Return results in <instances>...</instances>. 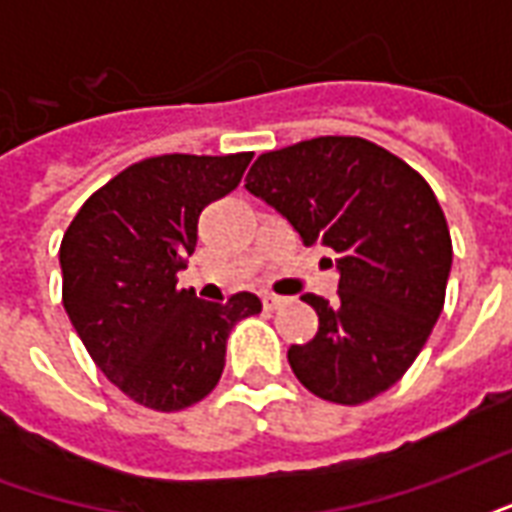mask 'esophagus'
Segmentation results:
<instances>
[{
	"label": "esophagus",
	"instance_id": "esophagus-1",
	"mask_svg": "<svg viewBox=\"0 0 512 512\" xmlns=\"http://www.w3.org/2000/svg\"><path fill=\"white\" fill-rule=\"evenodd\" d=\"M282 304H285L282 296H274V293H266V296H263V307H266V310H279Z\"/></svg>",
	"mask_w": 512,
	"mask_h": 512
}]
</instances>
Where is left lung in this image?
I'll return each mask as SVG.
<instances>
[{
	"mask_svg": "<svg viewBox=\"0 0 512 512\" xmlns=\"http://www.w3.org/2000/svg\"><path fill=\"white\" fill-rule=\"evenodd\" d=\"M246 191L304 246L337 252V299L304 293L318 334L288 362L312 395L359 406L397 384L444 307L452 241L417 169L359 136H318L257 158Z\"/></svg>",
	"mask_w": 512,
	"mask_h": 512,
	"instance_id": "1",
	"label": "left lung"
}]
</instances>
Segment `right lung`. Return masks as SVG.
<instances>
[{"mask_svg": "<svg viewBox=\"0 0 512 512\" xmlns=\"http://www.w3.org/2000/svg\"><path fill=\"white\" fill-rule=\"evenodd\" d=\"M252 153L145 158L95 191L62 235V304L84 348L139 406L180 411L219 384L227 337L257 315L255 293L227 304L178 288L200 213L241 183Z\"/></svg>", "mask_w": 512, "mask_h": 512, "instance_id": "right-lung-1", "label": "right lung"}]
</instances>
